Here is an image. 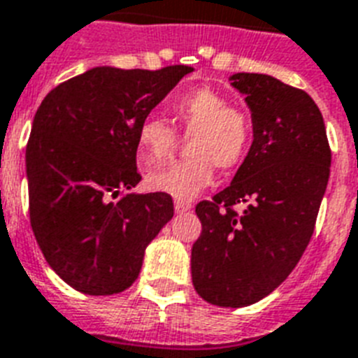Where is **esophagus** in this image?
<instances>
[{"label": "esophagus", "instance_id": "1", "mask_svg": "<svg viewBox=\"0 0 358 358\" xmlns=\"http://www.w3.org/2000/svg\"><path fill=\"white\" fill-rule=\"evenodd\" d=\"M191 206H193V204H191L189 201H174V212L176 213L189 212Z\"/></svg>", "mask_w": 358, "mask_h": 358}]
</instances>
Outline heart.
Listing matches in <instances>:
<instances>
[{
    "instance_id": "heart-1",
    "label": "heart",
    "mask_w": 358,
    "mask_h": 358,
    "mask_svg": "<svg viewBox=\"0 0 358 358\" xmlns=\"http://www.w3.org/2000/svg\"><path fill=\"white\" fill-rule=\"evenodd\" d=\"M182 137H191V157L171 167L148 174L146 185L152 191L189 201L213 182V169L230 171L241 165L249 154L255 126L250 113L230 103L221 92L199 87L178 96L171 106ZM180 137L176 129L159 117H148L137 129V159L145 169L157 167L176 150Z\"/></svg>"
}]
</instances>
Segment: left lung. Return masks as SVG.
<instances>
[{
  "label": "left lung",
  "instance_id": "8db88e82",
  "mask_svg": "<svg viewBox=\"0 0 358 358\" xmlns=\"http://www.w3.org/2000/svg\"><path fill=\"white\" fill-rule=\"evenodd\" d=\"M230 81L252 111L255 141L232 184L196 204L202 232L191 275L210 305L239 308L271 294L301 260L327 187L331 146L305 91L266 74Z\"/></svg>",
  "mask_w": 358,
  "mask_h": 358
}]
</instances>
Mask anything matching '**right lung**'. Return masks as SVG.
<instances>
[{"instance_id": "1", "label": "right lung", "mask_w": 358, "mask_h": 358, "mask_svg": "<svg viewBox=\"0 0 358 358\" xmlns=\"http://www.w3.org/2000/svg\"><path fill=\"white\" fill-rule=\"evenodd\" d=\"M191 66H100L63 81L38 106L25 148L29 221L53 271L87 295L137 280L146 245L174 213L141 182L137 129Z\"/></svg>"}]
</instances>
